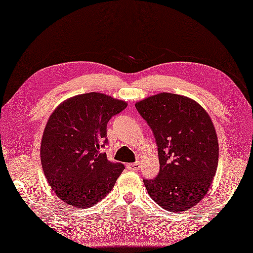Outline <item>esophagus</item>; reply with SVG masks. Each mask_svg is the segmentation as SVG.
I'll return each instance as SVG.
<instances>
[{
	"label": "esophagus",
	"instance_id": "esophagus-1",
	"mask_svg": "<svg viewBox=\"0 0 253 253\" xmlns=\"http://www.w3.org/2000/svg\"><path fill=\"white\" fill-rule=\"evenodd\" d=\"M140 163H134V164H129L127 165V168L129 170H132V171H137L140 169Z\"/></svg>",
	"mask_w": 253,
	"mask_h": 253
}]
</instances>
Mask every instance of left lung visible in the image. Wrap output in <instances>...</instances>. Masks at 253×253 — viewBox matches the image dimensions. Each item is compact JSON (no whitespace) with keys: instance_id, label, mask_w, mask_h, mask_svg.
<instances>
[{"instance_id":"1","label":"left lung","mask_w":253,"mask_h":253,"mask_svg":"<svg viewBox=\"0 0 253 253\" xmlns=\"http://www.w3.org/2000/svg\"><path fill=\"white\" fill-rule=\"evenodd\" d=\"M158 146L157 177L143 179L150 197L169 211L196 206L215 176L219 145L211 116L186 96L160 93L135 103Z\"/></svg>"}]
</instances>
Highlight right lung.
I'll use <instances>...</instances> for the list:
<instances>
[{"label": "right lung", "instance_id": "1", "mask_svg": "<svg viewBox=\"0 0 253 253\" xmlns=\"http://www.w3.org/2000/svg\"><path fill=\"white\" fill-rule=\"evenodd\" d=\"M127 102L102 93H86L64 100L44 127L42 167L49 185L65 203L88 209L112 190L125 167L100 153L107 124Z\"/></svg>", "mask_w": 253, "mask_h": 253}]
</instances>
